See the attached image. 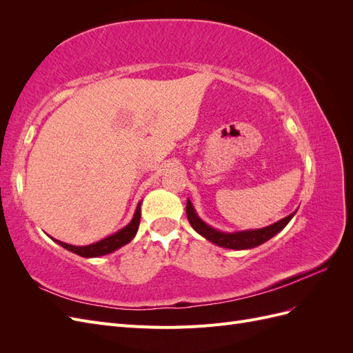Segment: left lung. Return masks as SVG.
<instances>
[{"instance_id":"obj_1","label":"left lung","mask_w":353,"mask_h":353,"mask_svg":"<svg viewBox=\"0 0 353 353\" xmlns=\"http://www.w3.org/2000/svg\"><path fill=\"white\" fill-rule=\"evenodd\" d=\"M187 218L200 236H203L205 239H208L209 241L215 243L218 245H222V248L227 249H236V250H243V249H252L259 245L262 243H265L266 240H270L271 237H274L276 232H280L290 219L293 218L294 213L288 215L285 218H283L281 221L272 223L270 227H265L261 230H252V231H241V232H221L210 228L209 225H206L194 212L193 205L191 201L187 200Z\"/></svg>"}]
</instances>
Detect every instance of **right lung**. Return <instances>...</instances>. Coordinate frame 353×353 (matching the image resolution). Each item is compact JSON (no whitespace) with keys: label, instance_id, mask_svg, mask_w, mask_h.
Wrapping results in <instances>:
<instances>
[{"label":"right lung","instance_id":"1","mask_svg":"<svg viewBox=\"0 0 353 353\" xmlns=\"http://www.w3.org/2000/svg\"><path fill=\"white\" fill-rule=\"evenodd\" d=\"M140 206H141V203H138L132 221L128 223L125 228H122L121 231L113 234V236L104 239L99 243H94L90 245H70V244H66V243L59 241V240H56V241L60 245H63L65 249H68L69 252L83 256V258H97V256L112 253L116 249L122 248V245H125L126 243H130L135 237V234L138 231V225H140V218H141V208Z\"/></svg>","mask_w":353,"mask_h":353}]
</instances>
